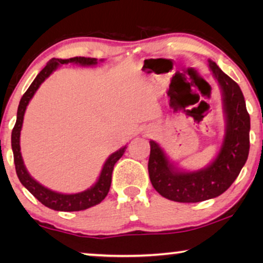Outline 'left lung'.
I'll list each match as a JSON object with an SVG mask.
<instances>
[{"label":"left lung","instance_id":"1","mask_svg":"<svg viewBox=\"0 0 263 263\" xmlns=\"http://www.w3.org/2000/svg\"><path fill=\"white\" fill-rule=\"evenodd\" d=\"M212 73L221 88L225 114V135L218 156L208 166L184 171L171 163L163 148L151 140L148 174L153 188L176 202H200L226 192L246 164L250 148V116L237 82L217 63L208 60Z\"/></svg>","mask_w":263,"mask_h":263}]
</instances>
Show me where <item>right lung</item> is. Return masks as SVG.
<instances>
[{
  "instance_id": "add662e5",
  "label": "right lung",
  "mask_w": 263,
  "mask_h": 263,
  "mask_svg": "<svg viewBox=\"0 0 263 263\" xmlns=\"http://www.w3.org/2000/svg\"><path fill=\"white\" fill-rule=\"evenodd\" d=\"M68 63H75L80 64V66L87 67L96 66V64L98 63V61H97V59H91V57H73V59L68 60L52 59L49 61L48 64L41 70V73L35 77L27 91L25 92L23 98L20 99L16 114V122L12 132V149L14 154V164H15V170L17 177H19V181L21 182V184H23L25 188L39 201V202H42L44 206L55 211L75 212L87 210V208L96 206V204L100 203L104 199H105V196L110 190L111 178H112V170L115 164L117 163V160L120 159L122 156H123L127 146L122 147V148L116 151V152L112 153L109 158H107L105 164L103 165L102 172H100L99 178L97 179V182L91 186V188H88L87 190L81 193L62 194L53 192V190L48 189L46 186L42 185L41 183L35 181V179L28 174L20 152V132L21 128H23L25 111H26V107L28 105V103H30V100L32 99V97H33L34 93L37 92L39 86L45 81V79H48L50 75L52 74V71H55L61 64Z\"/></svg>"
}]
</instances>
